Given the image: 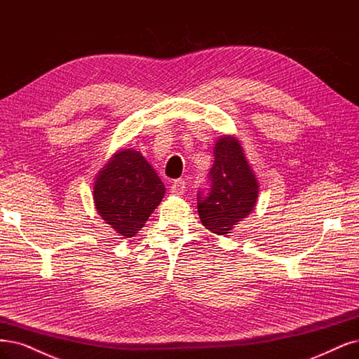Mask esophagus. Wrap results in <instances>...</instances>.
<instances>
[{"label":"esophagus","instance_id":"1","mask_svg":"<svg viewBox=\"0 0 359 359\" xmlns=\"http://www.w3.org/2000/svg\"><path fill=\"white\" fill-rule=\"evenodd\" d=\"M185 191V181L184 180H177L174 184L170 185V193L175 196H181Z\"/></svg>","mask_w":359,"mask_h":359}]
</instances>
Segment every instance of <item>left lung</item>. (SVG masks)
Here are the masks:
<instances>
[{"label":"left lung","mask_w":359,"mask_h":359,"mask_svg":"<svg viewBox=\"0 0 359 359\" xmlns=\"http://www.w3.org/2000/svg\"><path fill=\"white\" fill-rule=\"evenodd\" d=\"M214 158L211 190L205 197L197 196V212L209 231L224 236L252 212L259 185L241 141L233 135L217 140Z\"/></svg>","instance_id":"1"}]
</instances>
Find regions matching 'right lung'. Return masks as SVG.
<instances>
[{
    "instance_id": "1",
    "label": "right lung",
    "mask_w": 359,
    "mask_h": 359,
    "mask_svg": "<svg viewBox=\"0 0 359 359\" xmlns=\"http://www.w3.org/2000/svg\"><path fill=\"white\" fill-rule=\"evenodd\" d=\"M165 184L133 148L117 150L97 172L93 203L118 236L133 238L165 197Z\"/></svg>"
}]
</instances>
